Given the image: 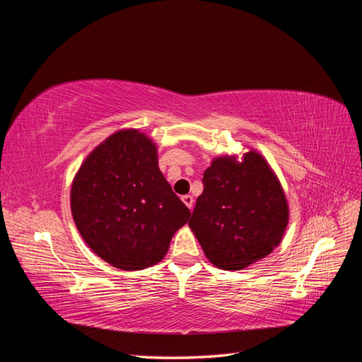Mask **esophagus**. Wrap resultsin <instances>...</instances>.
Listing matches in <instances>:
<instances>
[{
    "label": "esophagus",
    "instance_id": "esophagus-1",
    "mask_svg": "<svg viewBox=\"0 0 362 362\" xmlns=\"http://www.w3.org/2000/svg\"><path fill=\"white\" fill-rule=\"evenodd\" d=\"M182 202L187 205L190 210H192V206H193V202H194V199H193V196H190V194H185V196H182Z\"/></svg>",
    "mask_w": 362,
    "mask_h": 362
}]
</instances>
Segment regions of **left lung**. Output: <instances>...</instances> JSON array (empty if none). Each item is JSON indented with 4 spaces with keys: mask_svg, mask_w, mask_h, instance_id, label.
Wrapping results in <instances>:
<instances>
[{
    "mask_svg": "<svg viewBox=\"0 0 362 362\" xmlns=\"http://www.w3.org/2000/svg\"><path fill=\"white\" fill-rule=\"evenodd\" d=\"M204 192L189 226L208 261L242 270L267 257L288 225V202L269 163L250 149L237 161L217 157L204 172Z\"/></svg>",
    "mask_w": 362,
    "mask_h": 362,
    "instance_id": "left-lung-1",
    "label": "left lung"
}]
</instances>
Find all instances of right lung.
Masks as SVG:
<instances>
[{"label": "right lung", "instance_id": "add662e5", "mask_svg": "<svg viewBox=\"0 0 362 362\" xmlns=\"http://www.w3.org/2000/svg\"><path fill=\"white\" fill-rule=\"evenodd\" d=\"M71 211L95 254L120 270L157 264L190 210L158 169L157 146L139 129H120L76 172Z\"/></svg>", "mask_w": 362, "mask_h": 362}]
</instances>
